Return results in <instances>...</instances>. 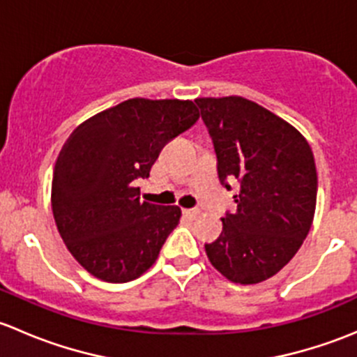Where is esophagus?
Listing matches in <instances>:
<instances>
[{"instance_id": "obj_1", "label": "esophagus", "mask_w": 357, "mask_h": 357, "mask_svg": "<svg viewBox=\"0 0 357 357\" xmlns=\"http://www.w3.org/2000/svg\"><path fill=\"white\" fill-rule=\"evenodd\" d=\"M183 214H185L186 218H190V219H195V218H199L200 211H199V208H185V211H183Z\"/></svg>"}]
</instances>
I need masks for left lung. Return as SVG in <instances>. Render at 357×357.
<instances>
[{
    "mask_svg": "<svg viewBox=\"0 0 357 357\" xmlns=\"http://www.w3.org/2000/svg\"><path fill=\"white\" fill-rule=\"evenodd\" d=\"M218 157L219 181L238 186L235 214L205 243L211 264L240 285L275 276L297 254L314 219L318 174L304 136L243 96L197 98Z\"/></svg>",
    "mask_w": 357,
    "mask_h": 357,
    "instance_id": "left-lung-1",
    "label": "left lung"
}]
</instances>
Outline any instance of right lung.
Here are the masks:
<instances>
[{"label": "right lung", "mask_w": 357, "mask_h": 357, "mask_svg": "<svg viewBox=\"0 0 357 357\" xmlns=\"http://www.w3.org/2000/svg\"><path fill=\"white\" fill-rule=\"evenodd\" d=\"M197 119L190 100L131 98L68 136L53 171L52 211L68 252L93 276L126 283L157 261L181 208L142 202L136 179L149 178L165 143Z\"/></svg>", "instance_id": "obj_1"}]
</instances>
